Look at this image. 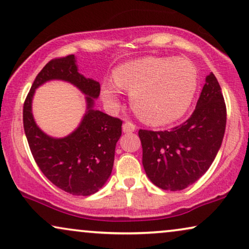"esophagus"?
Segmentation results:
<instances>
[{
    "label": "esophagus",
    "mask_w": 249,
    "mask_h": 249,
    "mask_svg": "<svg viewBox=\"0 0 249 249\" xmlns=\"http://www.w3.org/2000/svg\"><path fill=\"white\" fill-rule=\"evenodd\" d=\"M135 131V125L132 124L130 122H126L123 124V132L124 133H132V132Z\"/></svg>",
    "instance_id": "obj_1"
}]
</instances>
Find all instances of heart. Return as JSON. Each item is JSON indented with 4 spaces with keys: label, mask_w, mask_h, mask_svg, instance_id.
Instances as JSON below:
<instances>
[{
    "label": "heart",
    "mask_w": 249,
    "mask_h": 249,
    "mask_svg": "<svg viewBox=\"0 0 249 249\" xmlns=\"http://www.w3.org/2000/svg\"><path fill=\"white\" fill-rule=\"evenodd\" d=\"M115 82L102 84V100L117 108L122 90L131 92L132 106L150 124H167L180 118L190 107L198 85L197 69L182 58L145 57L119 66Z\"/></svg>",
    "instance_id": "b5f03b06"
}]
</instances>
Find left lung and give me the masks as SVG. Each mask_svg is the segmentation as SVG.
<instances>
[{
    "label": "left lung",
    "instance_id": "left-lung-1",
    "mask_svg": "<svg viewBox=\"0 0 249 249\" xmlns=\"http://www.w3.org/2000/svg\"><path fill=\"white\" fill-rule=\"evenodd\" d=\"M227 124L221 86L213 72L206 77L192 115L170 131L140 130L142 165L163 190H183L206 173L220 150Z\"/></svg>",
    "mask_w": 249,
    "mask_h": 249
}]
</instances>
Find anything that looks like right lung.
<instances>
[{"instance_id": "obj_1", "label": "right lung", "mask_w": 249, "mask_h": 249, "mask_svg": "<svg viewBox=\"0 0 249 249\" xmlns=\"http://www.w3.org/2000/svg\"><path fill=\"white\" fill-rule=\"evenodd\" d=\"M71 82L87 95V111L75 131L65 138L45 135L31 112L35 90L49 80ZM100 84L78 72L74 54L49 61L36 76L24 104V130L29 148L42 173L61 190L75 196H90L100 190L114 166L116 143L122 121L94 109Z\"/></svg>"}]
</instances>
